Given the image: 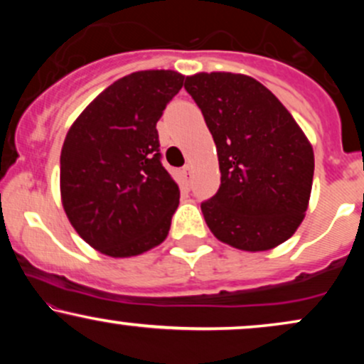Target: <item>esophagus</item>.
Segmentation results:
<instances>
[{
  "label": "esophagus",
  "mask_w": 364,
  "mask_h": 364,
  "mask_svg": "<svg viewBox=\"0 0 364 364\" xmlns=\"http://www.w3.org/2000/svg\"><path fill=\"white\" fill-rule=\"evenodd\" d=\"M181 174H183V178H185V181H188V179H190V174H191V166L186 164L185 168L181 169Z\"/></svg>",
  "instance_id": "34e87169"
}]
</instances>
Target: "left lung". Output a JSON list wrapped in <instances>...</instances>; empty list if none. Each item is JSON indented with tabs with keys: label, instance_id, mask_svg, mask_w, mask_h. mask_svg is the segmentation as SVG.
Segmentation results:
<instances>
[{
	"label": "left lung",
	"instance_id": "left-lung-1",
	"mask_svg": "<svg viewBox=\"0 0 364 364\" xmlns=\"http://www.w3.org/2000/svg\"><path fill=\"white\" fill-rule=\"evenodd\" d=\"M185 89L202 109L219 159V191L202 203L212 235L253 253L282 245L310 203V140L272 92L248 75L195 73Z\"/></svg>",
	"mask_w": 364,
	"mask_h": 364
}]
</instances>
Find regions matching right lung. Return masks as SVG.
<instances>
[{"mask_svg": "<svg viewBox=\"0 0 364 364\" xmlns=\"http://www.w3.org/2000/svg\"><path fill=\"white\" fill-rule=\"evenodd\" d=\"M185 75L144 70L111 83L73 121L60 157L61 203L85 243L136 257L168 237L179 188L162 168L157 121Z\"/></svg>", "mask_w": 364, "mask_h": 364, "instance_id": "1", "label": "right lung"}]
</instances>
